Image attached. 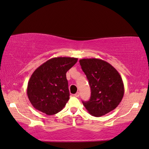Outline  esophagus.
<instances>
[{"label":"esophagus","mask_w":149,"mask_h":149,"mask_svg":"<svg viewBox=\"0 0 149 149\" xmlns=\"http://www.w3.org/2000/svg\"><path fill=\"white\" fill-rule=\"evenodd\" d=\"M74 96H75V97H79V96H80V93L79 92H77L76 94H75Z\"/></svg>","instance_id":"1"}]
</instances>
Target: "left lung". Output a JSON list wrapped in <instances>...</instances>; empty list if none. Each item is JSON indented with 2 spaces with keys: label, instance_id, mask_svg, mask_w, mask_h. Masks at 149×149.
Returning a JSON list of instances; mask_svg holds the SVG:
<instances>
[{
  "label": "left lung",
  "instance_id": "8db88e82",
  "mask_svg": "<svg viewBox=\"0 0 149 149\" xmlns=\"http://www.w3.org/2000/svg\"><path fill=\"white\" fill-rule=\"evenodd\" d=\"M79 62L91 88V98L82 102L87 111L92 116L100 117L116 109L125 91L118 70L99 58H82Z\"/></svg>",
  "mask_w": 149,
  "mask_h": 149
}]
</instances>
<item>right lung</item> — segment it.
Listing matches in <instances>:
<instances>
[{
    "instance_id": "add662e5",
    "label": "right lung",
    "mask_w": 149,
    "mask_h": 149,
    "mask_svg": "<svg viewBox=\"0 0 149 149\" xmlns=\"http://www.w3.org/2000/svg\"><path fill=\"white\" fill-rule=\"evenodd\" d=\"M74 57L52 58L35 70L27 94L33 108L48 116L62 110L69 100L66 73L77 62Z\"/></svg>"
}]
</instances>
